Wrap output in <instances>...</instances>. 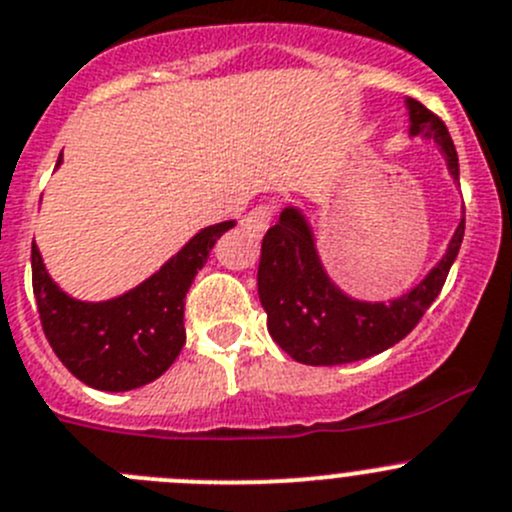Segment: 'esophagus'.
Returning <instances> with one entry per match:
<instances>
[{
	"label": "esophagus",
	"mask_w": 512,
	"mask_h": 512,
	"mask_svg": "<svg viewBox=\"0 0 512 512\" xmlns=\"http://www.w3.org/2000/svg\"><path fill=\"white\" fill-rule=\"evenodd\" d=\"M271 218H274V206H271V203H259V206L251 208V211L243 216L241 226L246 228L248 233H253V236H261V233L269 228Z\"/></svg>",
	"instance_id": "obj_1"
}]
</instances>
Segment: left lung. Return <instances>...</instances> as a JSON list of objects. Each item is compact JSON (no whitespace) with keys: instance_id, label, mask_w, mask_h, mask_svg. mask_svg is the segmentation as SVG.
Returning a JSON list of instances; mask_svg holds the SVG:
<instances>
[{"instance_id":"8db88e82","label":"left lung","mask_w":512,"mask_h":512,"mask_svg":"<svg viewBox=\"0 0 512 512\" xmlns=\"http://www.w3.org/2000/svg\"><path fill=\"white\" fill-rule=\"evenodd\" d=\"M407 107L412 135L435 138L445 150L450 173L460 180L457 150L440 115L412 97ZM462 236L465 218L452 236L445 259L420 286L392 304H364L344 296L329 281L316 256L309 226L296 208H286L261 243L259 296L269 316L271 337L291 359L311 367L349 364L394 347L420 324L442 291Z\"/></svg>"}]
</instances>
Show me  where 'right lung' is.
<instances>
[{"label": "right lung", "mask_w": 512, "mask_h": 512, "mask_svg": "<svg viewBox=\"0 0 512 512\" xmlns=\"http://www.w3.org/2000/svg\"><path fill=\"white\" fill-rule=\"evenodd\" d=\"M233 226L236 221L203 228L145 284L102 304H85L57 289L32 246V289L52 352L80 382L105 392H125L158 379L186 344L188 289L218 238Z\"/></svg>", "instance_id": "right-lung-1"}]
</instances>
